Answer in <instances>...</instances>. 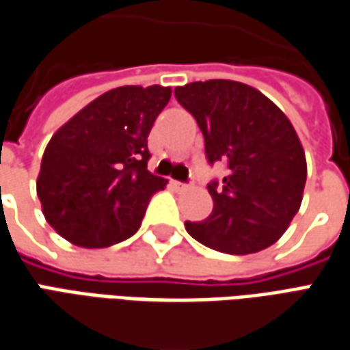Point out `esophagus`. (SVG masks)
I'll use <instances>...</instances> for the list:
<instances>
[{
    "label": "esophagus",
    "instance_id": "esophagus-1",
    "mask_svg": "<svg viewBox=\"0 0 350 350\" xmlns=\"http://www.w3.org/2000/svg\"><path fill=\"white\" fill-rule=\"evenodd\" d=\"M171 185H173L177 190H185L190 187V185H187V183H180V180H171Z\"/></svg>",
    "mask_w": 350,
    "mask_h": 350
}]
</instances>
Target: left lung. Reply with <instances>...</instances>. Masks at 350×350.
<instances>
[{"label":"left lung","instance_id":"left-lung-1","mask_svg":"<svg viewBox=\"0 0 350 350\" xmlns=\"http://www.w3.org/2000/svg\"><path fill=\"white\" fill-rule=\"evenodd\" d=\"M175 97L196 118L223 183H209L211 215L185 223L194 240L217 252L247 255L272 245L299 211L307 180L305 150L291 122L261 91L232 79L194 81Z\"/></svg>","mask_w":350,"mask_h":350}]
</instances>
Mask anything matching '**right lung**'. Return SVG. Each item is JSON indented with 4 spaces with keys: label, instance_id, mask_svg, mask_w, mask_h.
Instances as JSON below:
<instances>
[{
    "label": "right lung",
    "instance_id": "right-lung-1",
    "mask_svg": "<svg viewBox=\"0 0 350 350\" xmlns=\"http://www.w3.org/2000/svg\"><path fill=\"white\" fill-rule=\"evenodd\" d=\"M171 89L124 85L97 97L51 137L38 175L43 215L81 247H108L133 236L152 194L148 133Z\"/></svg>",
    "mask_w": 350,
    "mask_h": 350
}]
</instances>
